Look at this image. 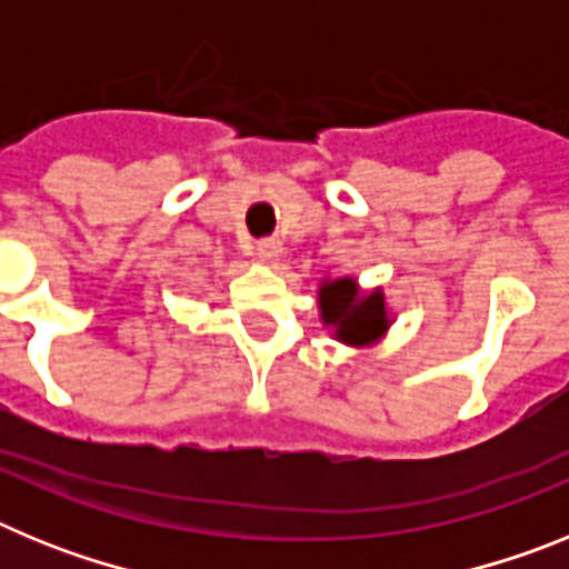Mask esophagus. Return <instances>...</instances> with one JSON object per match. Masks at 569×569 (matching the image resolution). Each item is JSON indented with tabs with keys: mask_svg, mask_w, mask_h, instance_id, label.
Returning a JSON list of instances; mask_svg holds the SVG:
<instances>
[{
	"mask_svg": "<svg viewBox=\"0 0 569 569\" xmlns=\"http://www.w3.org/2000/svg\"><path fill=\"white\" fill-rule=\"evenodd\" d=\"M256 256L270 264V261H276L281 256V241L279 239H261L259 244H256Z\"/></svg>",
	"mask_w": 569,
	"mask_h": 569,
	"instance_id": "1",
	"label": "esophagus"
}]
</instances>
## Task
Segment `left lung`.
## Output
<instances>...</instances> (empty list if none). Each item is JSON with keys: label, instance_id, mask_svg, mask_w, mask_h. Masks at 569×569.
Instances as JSON below:
<instances>
[{"label": "left lung", "instance_id": "8db88e82", "mask_svg": "<svg viewBox=\"0 0 569 569\" xmlns=\"http://www.w3.org/2000/svg\"><path fill=\"white\" fill-rule=\"evenodd\" d=\"M321 321L333 328V336L350 347H367L379 341L390 328V316L385 308V293H361L356 279L321 281L319 288Z\"/></svg>", "mask_w": 569, "mask_h": 569}]
</instances>
